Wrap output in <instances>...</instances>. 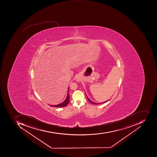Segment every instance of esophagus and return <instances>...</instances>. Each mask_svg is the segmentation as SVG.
<instances>
[{
	"mask_svg": "<svg viewBox=\"0 0 157 157\" xmlns=\"http://www.w3.org/2000/svg\"><path fill=\"white\" fill-rule=\"evenodd\" d=\"M76 81H77V82H80V77H79V76H77V78H76Z\"/></svg>",
	"mask_w": 157,
	"mask_h": 157,
	"instance_id": "obj_1",
	"label": "esophagus"
}]
</instances>
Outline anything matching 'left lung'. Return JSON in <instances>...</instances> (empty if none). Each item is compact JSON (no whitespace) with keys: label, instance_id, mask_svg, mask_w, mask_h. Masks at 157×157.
I'll use <instances>...</instances> for the list:
<instances>
[{"label":"left lung","instance_id":"left-lung-1","mask_svg":"<svg viewBox=\"0 0 157 157\" xmlns=\"http://www.w3.org/2000/svg\"><path fill=\"white\" fill-rule=\"evenodd\" d=\"M87 97V99H88V101H89L90 102V103H91L93 104L98 105V104H102V103L106 102H107L108 101H105V102H102V103H96V102H93V101H90V99L89 98H88V97Z\"/></svg>","mask_w":157,"mask_h":157}]
</instances>
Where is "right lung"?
Here are the masks:
<instances>
[{
    "label": "right lung",
    "instance_id": "1",
    "mask_svg": "<svg viewBox=\"0 0 157 157\" xmlns=\"http://www.w3.org/2000/svg\"><path fill=\"white\" fill-rule=\"evenodd\" d=\"M69 88H68L67 95V98L66 99H65L64 101L62 103L56 105H50L49 106L51 107H58V108H61V107H65L67 106V105L69 102L70 101V98H69Z\"/></svg>",
    "mask_w": 157,
    "mask_h": 157
}]
</instances>
